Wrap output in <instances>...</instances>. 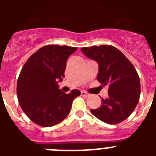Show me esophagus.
Masks as SVG:
<instances>
[{
	"mask_svg": "<svg viewBox=\"0 0 156 156\" xmlns=\"http://www.w3.org/2000/svg\"><path fill=\"white\" fill-rule=\"evenodd\" d=\"M81 95H82V96H83V97L87 98V97H88L89 95H90V94L87 93V92H86V91H84V90H82V91H81Z\"/></svg>",
	"mask_w": 156,
	"mask_h": 156,
	"instance_id": "1",
	"label": "esophagus"
}]
</instances>
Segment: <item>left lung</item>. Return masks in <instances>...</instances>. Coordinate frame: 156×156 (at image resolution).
<instances>
[{
    "label": "left lung",
    "mask_w": 156,
    "mask_h": 156,
    "mask_svg": "<svg viewBox=\"0 0 156 156\" xmlns=\"http://www.w3.org/2000/svg\"><path fill=\"white\" fill-rule=\"evenodd\" d=\"M81 51L97 61V80L108 87V98H101V105L90 112L102 122L117 124L127 119L135 109L140 94V78L134 66L126 56L112 45L85 47Z\"/></svg>",
    "instance_id": "1"
}]
</instances>
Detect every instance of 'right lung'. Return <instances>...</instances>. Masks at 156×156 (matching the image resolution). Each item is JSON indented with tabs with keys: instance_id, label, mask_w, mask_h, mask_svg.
I'll return each instance as SVG.
<instances>
[{
	"instance_id": "1",
	"label": "right lung",
	"mask_w": 156,
	"mask_h": 156,
	"mask_svg": "<svg viewBox=\"0 0 156 156\" xmlns=\"http://www.w3.org/2000/svg\"><path fill=\"white\" fill-rule=\"evenodd\" d=\"M77 48L46 45L33 54L22 68L17 81V97L25 114L44 127L61 122L69 113L79 90L62 91L58 80L65 77L66 62Z\"/></svg>"
}]
</instances>
